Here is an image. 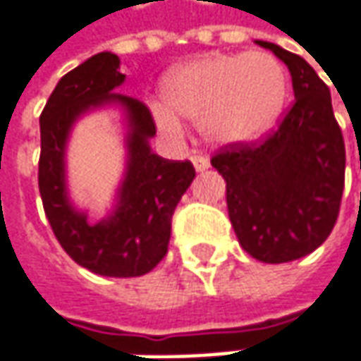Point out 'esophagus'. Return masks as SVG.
<instances>
[{"label": "esophagus", "mask_w": 361, "mask_h": 361, "mask_svg": "<svg viewBox=\"0 0 361 361\" xmlns=\"http://www.w3.org/2000/svg\"><path fill=\"white\" fill-rule=\"evenodd\" d=\"M192 164L193 168H195V171H205V169L209 168V161H207L204 156H193Z\"/></svg>", "instance_id": "34e87169"}]
</instances>
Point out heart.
Segmentation results:
<instances>
[{
	"label": "heart",
	"instance_id": "b5f03b06",
	"mask_svg": "<svg viewBox=\"0 0 361 361\" xmlns=\"http://www.w3.org/2000/svg\"><path fill=\"white\" fill-rule=\"evenodd\" d=\"M161 95L164 104L152 106L159 130L180 137L188 119L202 126L209 142L240 145L259 140L276 126L288 78L280 59L267 51L209 54L173 69Z\"/></svg>",
	"mask_w": 361,
	"mask_h": 361
}]
</instances>
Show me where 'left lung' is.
<instances>
[{"mask_svg": "<svg viewBox=\"0 0 361 361\" xmlns=\"http://www.w3.org/2000/svg\"><path fill=\"white\" fill-rule=\"evenodd\" d=\"M255 44L288 66L295 102L264 142L230 145L212 157V166L226 180L240 245L264 264H283L312 254L334 230L345 147L328 85L314 68L280 45Z\"/></svg>", "mask_w": 361, "mask_h": 361, "instance_id": "1", "label": "left lung"}]
</instances>
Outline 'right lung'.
Instances as JSON below:
<instances>
[{
	"instance_id": "obj_1",
	"label": "right lung",
	"mask_w": 361,
	"mask_h": 361,
	"mask_svg": "<svg viewBox=\"0 0 361 361\" xmlns=\"http://www.w3.org/2000/svg\"><path fill=\"white\" fill-rule=\"evenodd\" d=\"M126 81L119 57L95 54L57 81L39 116V193L45 216L66 254L97 276L135 278L152 271L168 254L171 216L192 185L190 161L164 159L152 152L156 123L140 99L118 94ZM106 105H118L126 119V171L114 209L97 224L68 200L65 147L75 121Z\"/></svg>"
}]
</instances>
